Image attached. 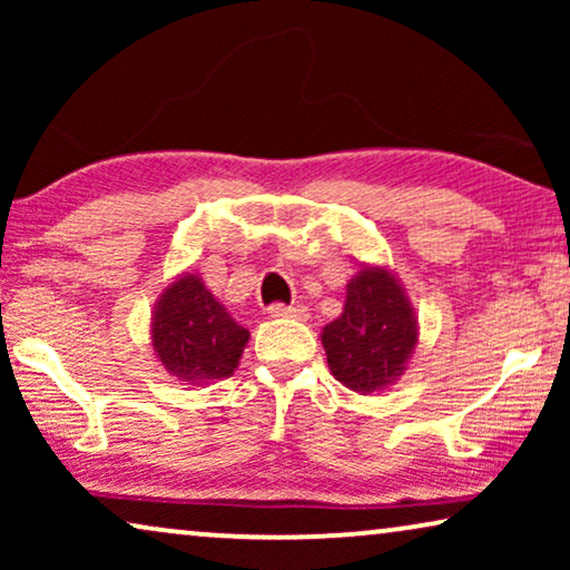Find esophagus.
Here are the masks:
<instances>
[{
    "label": "esophagus",
    "instance_id": "34e87169",
    "mask_svg": "<svg viewBox=\"0 0 570 570\" xmlns=\"http://www.w3.org/2000/svg\"><path fill=\"white\" fill-rule=\"evenodd\" d=\"M269 316L272 318H298V322H306L308 308L301 306V303H293V306H285V303H275V306H269Z\"/></svg>",
    "mask_w": 570,
    "mask_h": 570
}]
</instances>
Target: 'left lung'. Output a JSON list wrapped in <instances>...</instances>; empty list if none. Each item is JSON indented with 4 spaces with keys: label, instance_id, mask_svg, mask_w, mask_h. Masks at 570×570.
<instances>
[{
    "label": "left lung",
    "instance_id": "obj_1",
    "mask_svg": "<svg viewBox=\"0 0 570 570\" xmlns=\"http://www.w3.org/2000/svg\"><path fill=\"white\" fill-rule=\"evenodd\" d=\"M417 316L392 269L363 264L347 283L345 308L322 330L332 376L350 392H384L407 368Z\"/></svg>",
    "mask_w": 570,
    "mask_h": 570
}]
</instances>
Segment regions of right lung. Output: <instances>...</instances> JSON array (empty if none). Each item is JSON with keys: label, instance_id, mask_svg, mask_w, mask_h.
Here are the masks:
<instances>
[{"label": "right lung", "instance_id": "obj_1", "mask_svg": "<svg viewBox=\"0 0 570 570\" xmlns=\"http://www.w3.org/2000/svg\"><path fill=\"white\" fill-rule=\"evenodd\" d=\"M150 337L170 376L202 386L233 376L252 334L207 291L197 272H184L155 303Z\"/></svg>", "mask_w": 570, "mask_h": 570}]
</instances>
